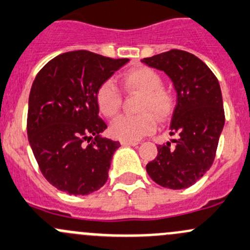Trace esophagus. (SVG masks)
Listing matches in <instances>:
<instances>
[{
    "label": "esophagus",
    "mask_w": 250,
    "mask_h": 250,
    "mask_svg": "<svg viewBox=\"0 0 250 250\" xmlns=\"http://www.w3.org/2000/svg\"><path fill=\"white\" fill-rule=\"evenodd\" d=\"M121 145H123V146H136V145H139V143H138V141L121 140Z\"/></svg>",
    "instance_id": "obj_1"
}]
</instances>
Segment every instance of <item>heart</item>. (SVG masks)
I'll use <instances>...</instances> for the list:
<instances>
[{
    "label": "heart",
    "instance_id": "b5f03b06",
    "mask_svg": "<svg viewBox=\"0 0 250 250\" xmlns=\"http://www.w3.org/2000/svg\"><path fill=\"white\" fill-rule=\"evenodd\" d=\"M123 86L129 92L143 94L140 115H121L110 125L115 138L136 141L156 129V117L164 121L171 116L175 99L171 92L163 88V79L158 73L146 65L132 68L123 75ZM97 104L102 114L114 117L122 105V93L112 80H106L97 90Z\"/></svg>",
    "mask_w": 250,
    "mask_h": 250
}]
</instances>
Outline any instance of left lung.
Segmentation results:
<instances>
[{
    "instance_id": "8db88e82",
    "label": "left lung",
    "mask_w": 250,
    "mask_h": 250,
    "mask_svg": "<svg viewBox=\"0 0 250 250\" xmlns=\"http://www.w3.org/2000/svg\"><path fill=\"white\" fill-rule=\"evenodd\" d=\"M163 70L177 92L170 135L177 139L159 145L156 159L146 165L159 186L183 189L193 186L212 167L225 123L222 91L211 69L199 57L172 49L143 60Z\"/></svg>"
}]
</instances>
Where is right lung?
<instances>
[{"instance_id":"1","label":"right lung","mask_w":250,"mask_h":250,"mask_svg":"<svg viewBox=\"0 0 250 250\" xmlns=\"http://www.w3.org/2000/svg\"><path fill=\"white\" fill-rule=\"evenodd\" d=\"M128 61L77 50L56 56L37 74L27 136L39 170L59 190L87 195L106 182L121 145L101 136L107 125L98 116L97 90Z\"/></svg>"}]
</instances>
